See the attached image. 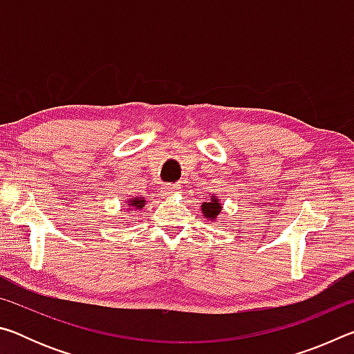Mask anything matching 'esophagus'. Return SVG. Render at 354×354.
Wrapping results in <instances>:
<instances>
[{"instance_id": "obj_1", "label": "esophagus", "mask_w": 354, "mask_h": 354, "mask_svg": "<svg viewBox=\"0 0 354 354\" xmlns=\"http://www.w3.org/2000/svg\"><path fill=\"white\" fill-rule=\"evenodd\" d=\"M179 190V185L178 184H167L165 185V192L169 195H171V194H175V192H178Z\"/></svg>"}]
</instances>
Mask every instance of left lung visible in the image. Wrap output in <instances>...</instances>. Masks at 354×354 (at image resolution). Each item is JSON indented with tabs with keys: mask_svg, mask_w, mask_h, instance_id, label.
Segmentation results:
<instances>
[{
	"mask_svg": "<svg viewBox=\"0 0 354 354\" xmlns=\"http://www.w3.org/2000/svg\"><path fill=\"white\" fill-rule=\"evenodd\" d=\"M201 211H203V214L206 215V218L215 220V218H217V215L220 214V211H221V205H220L217 198H214V196H212V198H209L207 203H203Z\"/></svg>",
	"mask_w": 354,
	"mask_h": 354,
	"instance_id": "1",
	"label": "left lung"
}]
</instances>
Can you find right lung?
<instances>
[{
  "mask_svg": "<svg viewBox=\"0 0 354 354\" xmlns=\"http://www.w3.org/2000/svg\"><path fill=\"white\" fill-rule=\"evenodd\" d=\"M143 205H145V198H136V200H131V206L133 207H136L137 211H139V209H142L143 207Z\"/></svg>",
  "mask_w": 354,
  "mask_h": 354,
  "instance_id": "1",
  "label": "right lung"
}]
</instances>
